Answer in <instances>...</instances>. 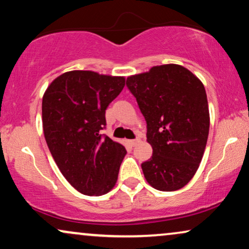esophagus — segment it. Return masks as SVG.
Segmentation results:
<instances>
[{"instance_id":"obj_1","label":"esophagus","mask_w":249,"mask_h":249,"mask_svg":"<svg viewBox=\"0 0 249 249\" xmlns=\"http://www.w3.org/2000/svg\"><path fill=\"white\" fill-rule=\"evenodd\" d=\"M139 142H140V139H134V140H130L128 141V143H130L132 147H134V145H137Z\"/></svg>"}]
</instances>
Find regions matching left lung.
Returning a JSON list of instances; mask_svg holds the SVG:
<instances>
[{
	"mask_svg": "<svg viewBox=\"0 0 249 249\" xmlns=\"http://www.w3.org/2000/svg\"><path fill=\"white\" fill-rule=\"evenodd\" d=\"M126 86L147 122L150 159L145 180L160 191L183 188L196 173L210 132L207 95L199 79L178 65H161L130 76Z\"/></svg>",
	"mask_w": 249,
	"mask_h": 249,
	"instance_id": "left-lung-1",
	"label": "left lung"
}]
</instances>
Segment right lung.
I'll return each mask as SVG.
<instances>
[{"label": "right lung", "instance_id": "right-lung-1", "mask_svg": "<svg viewBox=\"0 0 249 249\" xmlns=\"http://www.w3.org/2000/svg\"><path fill=\"white\" fill-rule=\"evenodd\" d=\"M124 85V77L72 71L55 78L43 97L49 150L66 180L83 195L101 196L117 181L126 150L101 130L106 109Z\"/></svg>", "mask_w": 249, "mask_h": 249}]
</instances>
